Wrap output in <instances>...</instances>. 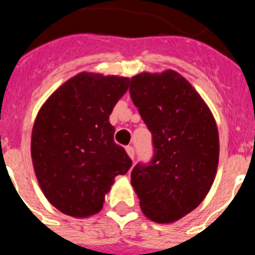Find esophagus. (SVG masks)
<instances>
[{
	"mask_svg": "<svg viewBox=\"0 0 255 255\" xmlns=\"http://www.w3.org/2000/svg\"><path fill=\"white\" fill-rule=\"evenodd\" d=\"M126 151H127L128 156H129L131 159H133V157H135V148L132 147V145H128V147H126Z\"/></svg>",
	"mask_w": 255,
	"mask_h": 255,
	"instance_id": "obj_1",
	"label": "esophagus"
}]
</instances>
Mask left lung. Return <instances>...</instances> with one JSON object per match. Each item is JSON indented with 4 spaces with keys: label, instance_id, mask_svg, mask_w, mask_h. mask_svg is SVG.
I'll return each mask as SVG.
<instances>
[{
    "label": "left lung",
    "instance_id": "left-lung-1",
    "mask_svg": "<svg viewBox=\"0 0 255 255\" xmlns=\"http://www.w3.org/2000/svg\"><path fill=\"white\" fill-rule=\"evenodd\" d=\"M129 94L153 144V157L136 164L131 184L149 220L177 221L201 204L213 184L217 124L200 94L173 70L132 77Z\"/></svg>",
    "mask_w": 255,
    "mask_h": 255
}]
</instances>
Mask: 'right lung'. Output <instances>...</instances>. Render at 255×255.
I'll list each match as a JSON object with an SVG mask.
<instances>
[{"mask_svg": "<svg viewBox=\"0 0 255 255\" xmlns=\"http://www.w3.org/2000/svg\"><path fill=\"white\" fill-rule=\"evenodd\" d=\"M128 86L129 78L81 73L38 112L31 132L34 172L46 198L62 213L85 218L100 212L114 178L131 168L108 120Z\"/></svg>", "mask_w": 255, "mask_h": 255, "instance_id": "1", "label": "right lung"}]
</instances>
